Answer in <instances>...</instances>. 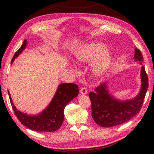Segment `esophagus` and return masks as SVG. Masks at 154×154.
I'll list each match as a JSON object with an SVG mask.
<instances>
[{
  "instance_id": "obj_1",
  "label": "esophagus",
  "mask_w": 154,
  "mask_h": 154,
  "mask_svg": "<svg viewBox=\"0 0 154 154\" xmlns=\"http://www.w3.org/2000/svg\"><path fill=\"white\" fill-rule=\"evenodd\" d=\"M80 92H81V94H86L87 93V88L85 87H82L81 89H80Z\"/></svg>"
}]
</instances>
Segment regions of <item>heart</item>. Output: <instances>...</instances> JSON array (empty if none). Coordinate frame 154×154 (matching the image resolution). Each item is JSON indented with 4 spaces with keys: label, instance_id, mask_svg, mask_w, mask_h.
I'll return each instance as SVG.
<instances>
[{
    "label": "heart",
    "instance_id": "heart-1",
    "mask_svg": "<svg viewBox=\"0 0 154 154\" xmlns=\"http://www.w3.org/2000/svg\"><path fill=\"white\" fill-rule=\"evenodd\" d=\"M104 51V48L101 45H92L86 48L76 56V60L78 62H86L90 61L100 54ZM109 63V58L106 54L101 56L97 59L93 65V68L95 72L100 74L103 72Z\"/></svg>",
    "mask_w": 154,
    "mask_h": 154
}]
</instances>
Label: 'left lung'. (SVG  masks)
<instances>
[{
  "instance_id": "8db88e82",
  "label": "left lung",
  "mask_w": 154,
  "mask_h": 154,
  "mask_svg": "<svg viewBox=\"0 0 154 154\" xmlns=\"http://www.w3.org/2000/svg\"><path fill=\"white\" fill-rule=\"evenodd\" d=\"M134 59L142 64L141 51L135 48ZM141 87L138 95L132 100L121 101L114 98L107 88L106 83H102L88 94L91 101L92 117L102 127H111L128 122L140 111L148 88V78L144 67L141 71Z\"/></svg>"
}]
</instances>
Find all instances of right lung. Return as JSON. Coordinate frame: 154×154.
<instances>
[{
    "label": "right lung",
    "instance_id": "obj_1",
    "mask_svg": "<svg viewBox=\"0 0 154 154\" xmlns=\"http://www.w3.org/2000/svg\"><path fill=\"white\" fill-rule=\"evenodd\" d=\"M27 44V40H25L20 48L14 54L11 64L26 48ZM78 86L76 84L62 83L58 86L52 101L46 109L35 116L27 115L18 110L13 103L9 91L8 94L14 112L23 125L35 131L51 132L56 131L61 127L64 119L65 107L78 96Z\"/></svg>",
    "mask_w": 154,
    "mask_h": 154
}]
</instances>
